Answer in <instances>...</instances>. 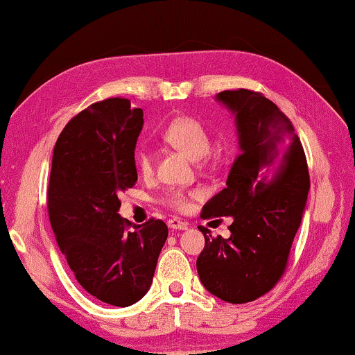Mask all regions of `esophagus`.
I'll return each instance as SVG.
<instances>
[{"instance_id":"esophagus-1","label":"esophagus","mask_w":355,"mask_h":355,"mask_svg":"<svg viewBox=\"0 0 355 355\" xmlns=\"http://www.w3.org/2000/svg\"><path fill=\"white\" fill-rule=\"evenodd\" d=\"M168 227L173 228V230H185V228L189 227V223L185 220H181L179 217H171V219L168 220Z\"/></svg>"}]
</instances>
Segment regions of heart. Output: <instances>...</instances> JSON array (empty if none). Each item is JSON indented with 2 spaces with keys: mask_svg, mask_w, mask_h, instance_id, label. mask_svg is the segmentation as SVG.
Here are the masks:
<instances>
[{
  "mask_svg": "<svg viewBox=\"0 0 355 355\" xmlns=\"http://www.w3.org/2000/svg\"><path fill=\"white\" fill-rule=\"evenodd\" d=\"M162 139L173 147H176L184 152L189 159H201L206 152L209 150V136L206 133L203 125L193 117L181 116L173 119V121L163 128ZM135 166L139 174L143 176H150L154 171V160L147 150H136L135 152ZM198 195V192H181V190H174L168 192L165 196V203L170 205L171 208L178 211H184L189 208L190 196Z\"/></svg>",
  "mask_w": 355,
  "mask_h": 355,
  "instance_id": "heart-1",
  "label": "heart"
}]
</instances>
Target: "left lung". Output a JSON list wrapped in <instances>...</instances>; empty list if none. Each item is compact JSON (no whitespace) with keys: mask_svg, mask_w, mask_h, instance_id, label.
I'll list each match as a JSON object with an SVG mask.
<instances>
[{"mask_svg":"<svg viewBox=\"0 0 355 355\" xmlns=\"http://www.w3.org/2000/svg\"><path fill=\"white\" fill-rule=\"evenodd\" d=\"M217 101L234 116L241 154L227 187L203 206L201 217L232 216L230 238L205 234L196 260L201 284L227 303L265 295L284 275L309 190L303 146L292 122L259 92L225 90Z\"/></svg>","mask_w":355,"mask_h":355,"instance_id":"8db88e82","label":"left lung"}]
</instances>
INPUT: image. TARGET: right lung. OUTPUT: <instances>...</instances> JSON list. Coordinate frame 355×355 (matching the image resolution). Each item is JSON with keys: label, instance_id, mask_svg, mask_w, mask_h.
<instances>
[{"label": "right lung", "instance_id": "1", "mask_svg": "<svg viewBox=\"0 0 355 355\" xmlns=\"http://www.w3.org/2000/svg\"><path fill=\"white\" fill-rule=\"evenodd\" d=\"M143 123V109L127 98L80 111L58 136L47 190L52 230L76 279L121 308L149 291L168 238L160 219L135 225L119 214V193L138 181L135 147Z\"/></svg>", "mask_w": 355, "mask_h": 355}]
</instances>
